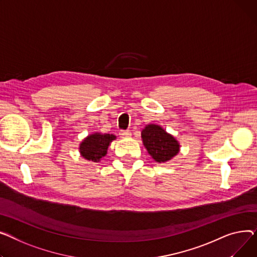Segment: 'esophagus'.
I'll return each instance as SVG.
<instances>
[{"label":"esophagus","instance_id":"esophagus-1","mask_svg":"<svg viewBox=\"0 0 257 257\" xmlns=\"http://www.w3.org/2000/svg\"><path fill=\"white\" fill-rule=\"evenodd\" d=\"M119 135H120V137L123 138V139L130 138L131 136H132V134H131V132H130V131H120Z\"/></svg>","mask_w":257,"mask_h":257}]
</instances>
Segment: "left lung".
I'll list each match as a JSON object with an SVG mask.
<instances>
[{
  "label": "left lung",
  "instance_id": "8db88e82",
  "mask_svg": "<svg viewBox=\"0 0 257 257\" xmlns=\"http://www.w3.org/2000/svg\"><path fill=\"white\" fill-rule=\"evenodd\" d=\"M141 138L147 153L156 163L169 162L180 150V144L174 136L156 123L146 124L141 132Z\"/></svg>",
  "mask_w": 257,
  "mask_h": 257
}]
</instances>
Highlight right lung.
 <instances>
[{
    "instance_id": "add662e5",
    "label": "right lung",
    "mask_w": 257,
    "mask_h": 257,
    "mask_svg": "<svg viewBox=\"0 0 257 257\" xmlns=\"http://www.w3.org/2000/svg\"><path fill=\"white\" fill-rule=\"evenodd\" d=\"M116 140V136L113 134L93 133L88 135L80 143L79 152L81 156L87 161L98 163L108 153V148L112 141Z\"/></svg>"
}]
</instances>
